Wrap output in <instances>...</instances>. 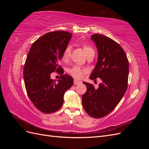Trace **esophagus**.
<instances>
[{"instance_id": "obj_1", "label": "esophagus", "mask_w": 149, "mask_h": 149, "mask_svg": "<svg viewBox=\"0 0 149 149\" xmlns=\"http://www.w3.org/2000/svg\"><path fill=\"white\" fill-rule=\"evenodd\" d=\"M79 83H81V81H78V80H74V85L78 84Z\"/></svg>"}]
</instances>
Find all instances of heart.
<instances>
[{
	"mask_svg": "<svg viewBox=\"0 0 149 149\" xmlns=\"http://www.w3.org/2000/svg\"><path fill=\"white\" fill-rule=\"evenodd\" d=\"M83 50L86 54V55H87L88 54L91 52H93V49L90 47L89 45L87 44H83ZM71 55V47L70 46H67L65 49H64L63 52L62 53V60L64 61H67L69 60V58ZM87 70L84 68L81 67L79 66H74L68 70L69 73L76 79H81L84 74L86 73Z\"/></svg>",
	"mask_w": 149,
	"mask_h": 149,
	"instance_id": "b5f03b06",
	"label": "heart"
}]
</instances>
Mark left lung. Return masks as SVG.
<instances>
[{
	"instance_id": "8db88e82",
	"label": "left lung",
	"mask_w": 149,
	"mask_h": 149,
	"mask_svg": "<svg viewBox=\"0 0 149 149\" xmlns=\"http://www.w3.org/2000/svg\"><path fill=\"white\" fill-rule=\"evenodd\" d=\"M91 40L97 48L98 59L89 78H100L97 89L84 82L87 91L82 96L85 111L94 118L104 117L115 109L127 88L129 61L119 43L101 34H93Z\"/></svg>"
}]
</instances>
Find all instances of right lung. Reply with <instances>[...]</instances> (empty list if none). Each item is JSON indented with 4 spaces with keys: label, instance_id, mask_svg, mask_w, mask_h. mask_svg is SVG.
I'll return each mask as SVG.
<instances>
[{
    "label": "right lung",
    "instance_id": "right-lung-1",
    "mask_svg": "<svg viewBox=\"0 0 149 149\" xmlns=\"http://www.w3.org/2000/svg\"><path fill=\"white\" fill-rule=\"evenodd\" d=\"M72 33L55 31L43 35L32 44L26 56L24 78L31 101L43 113H52L60 109L64 94L73 84L70 76L63 74L58 63L71 38ZM57 71L61 74L57 82L50 78Z\"/></svg>",
    "mask_w": 149,
    "mask_h": 149
}]
</instances>
